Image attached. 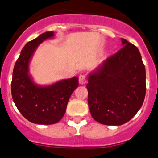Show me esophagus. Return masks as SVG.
Returning a JSON list of instances; mask_svg holds the SVG:
<instances>
[{
  "instance_id": "34e87169",
  "label": "esophagus",
  "mask_w": 158,
  "mask_h": 158,
  "mask_svg": "<svg viewBox=\"0 0 158 158\" xmlns=\"http://www.w3.org/2000/svg\"><path fill=\"white\" fill-rule=\"evenodd\" d=\"M79 82L80 84H85L87 83V78L84 74H80L79 77Z\"/></svg>"
}]
</instances>
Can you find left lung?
<instances>
[{
    "label": "left lung",
    "mask_w": 158,
    "mask_h": 158,
    "mask_svg": "<svg viewBox=\"0 0 158 158\" xmlns=\"http://www.w3.org/2000/svg\"><path fill=\"white\" fill-rule=\"evenodd\" d=\"M122 48L89 74L88 102L98 122L120 125L139 111L146 94V71L139 51L121 38Z\"/></svg>",
    "instance_id": "1"
}]
</instances>
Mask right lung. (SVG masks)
<instances>
[{
    "instance_id": "obj_1",
    "label": "right lung",
    "mask_w": 158,
    "mask_h": 158,
    "mask_svg": "<svg viewBox=\"0 0 158 158\" xmlns=\"http://www.w3.org/2000/svg\"><path fill=\"white\" fill-rule=\"evenodd\" d=\"M54 32H46L28 42L15 62L11 82L13 101L28 121L52 125L61 120L72 93L79 86V78L61 79L50 85H38L29 74V64L39 44L54 38Z\"/></svg>"
}]
</instances>
